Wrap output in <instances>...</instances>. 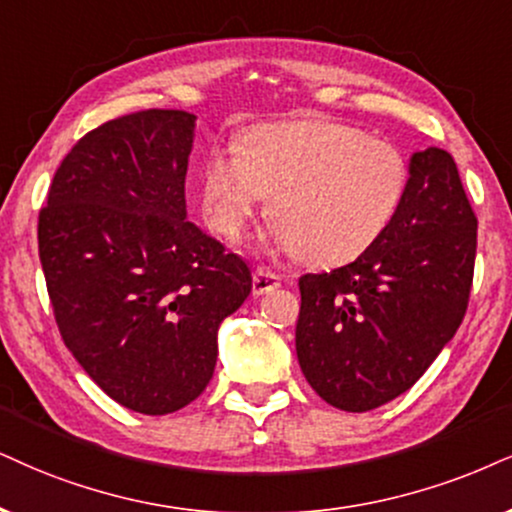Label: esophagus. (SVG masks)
<instances>
[{
	"instance_id": "obj_1",
	"label": "esophagus",
	"mask_w": 512,
	"mask_h": 512,
	"mask_svg": "<svg viewBox=\"0 0 512 512\" xmlns=\"http://www.w3.org/2000/svg\"><path fill=\"white\" fill-rule=\"evenodd\" d=\"M280 285H282L280 275L273 273V270L256 268L254 280H251V292H254V296H263V294L273 292V289H277Z\"/></svg>"
}]
</instances>
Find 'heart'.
<instances>
[{
    "label": "heart",
    "mask_w": 512,
    "mask_h": 512,
    "mask_svg": "<svg viewBox=\"0 0 512 512\" xmlns=\"http://www.w3.org/2000/svg\"><path fill=\"white\" fill-rule=\"evenodd\" d=\"M408 187L394 144L353 125H258L237 147L211 151L201 211L213 232L237 239L263 197L270 237L311 266H342L384 235Z\"/></svg>",
    "instance_id": "1"
}]
</instances>
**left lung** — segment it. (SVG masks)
I'll use <instances>...</instances> for the list:
<instances>
[{
    "instance_id": "8db88e82",
    "label": "left lung",
    "mask_w": 512,
    "mask_h": 512,
    "mask_svg": "<svg viewBox=\"0 0 512 512\" xmlns=\"http://www.w3.org/2000/svg\"><path fill=\"white\" fill-rule=\"evenodd\" d=\"M477 218L449 151H415L384 235L349 266L299 280L296 356L339 410L365 413L420 380L468 311Z\"/></svg>"
}]
</instances>
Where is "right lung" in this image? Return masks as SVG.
Instances as JSON below:
<instances>
[{"mask_svg": "<svg viewBox=\"0 0 512 512\" xmlns=\"http://www.w3.org/2000/svg\"><path fill=\"white\" fill-rule=\"evenodd\" d=\"M197 116L149 109L87 132L56 170L37 244L63 344L113 401L168 415L211 382L251 270L187 220Z\"/></svg>", "mask_w": 512, "mask_h": 512, "instance_id": "obj_1", "label": "right lung"}]
</instances>
